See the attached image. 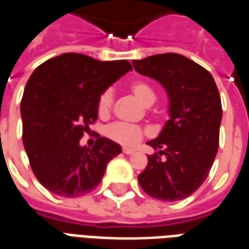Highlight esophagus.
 I'll list each match as a JSON object with an SVG mask.
<instances>
[{
	"mask_svg": "<svg viewBox=\"0 0 249 249\" xmlns=\"http://www.w3.org/2000/svg\"><path fill=\"white\" fill-rule=\"evenodd\" d=\"M123 153H125V154H133L134 150L130 148H123Z\"/></svg>",
	"mask_w": 249,
	"mask_h": 249,
	"instance_id": "34e87169",
	"label": "esophagus"
}]
</instances>
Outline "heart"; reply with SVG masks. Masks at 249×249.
<instances>
[{"label": "heart", "instance_id": "obj_1", "mask_svg": "<svg viewBox=\"0 0 249 249\" xmlns=\"http://www.w3.org/2000/svg\"><path fill=\"white\" fill-rule=\"evenodd\" d=\"M129 91L137 97L143 106H152L156 100V92L148 83L142 80H134L129 84ZM115 95L110 88H107L101 92L100 96L97 99V113L100 116H108L113 107ZM148 134V130L143 126L137 124H128V123H121L116 121L108 125L106 128V136L112 141L117 143L125 145V146H132L140 142L141 140Z\"/></svg>", "mask_w": 249, "mask_h": 249}]
</instances>
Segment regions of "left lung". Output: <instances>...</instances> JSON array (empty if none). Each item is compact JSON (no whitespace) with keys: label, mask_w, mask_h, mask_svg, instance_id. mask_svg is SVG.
I'll list each match as a JSON object with an SVG mask.
<instances>
[{"label":"left lung","mask_w":249,"mask_h":249,"mask_svg":"<svg viewBox=\"0 0 249 249\" xmlns=\"http://www.w3.org/2000/svg\"><path fill=\"white\" fill-rule=\"evenodd\" d=\"M141 75L156 79L170 100V120L156 140L139 176L148 195L163 202L187 198L209 176L219 148L222 101L213 75L183 55L167 53L133 60Z\"/></svg>","instance_id":"left-lung-1"}]
</instances>
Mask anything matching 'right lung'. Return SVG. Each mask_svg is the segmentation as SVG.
<instances>
[{
	"label": "right lung",
	"instance_id": "obj_1",
	"mask_svg": "<svg viewBox=\"0 0 249 249\" xmlns=\"http://www.w3.org/2000/svg\"><path fill=\"white\" fill-rule=\"evenodd\" d=\"M132 70L128 60L100 62L68 53L46 60L27 80L21 100L22 141L33 173L46 189L75 198L95 190L121 146L97 136L80 146L97 120V99Z\"/></svg>",
	"mask_w": 249,
	"mask_h": 249
}]
</instances>
